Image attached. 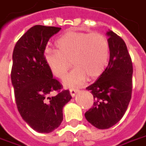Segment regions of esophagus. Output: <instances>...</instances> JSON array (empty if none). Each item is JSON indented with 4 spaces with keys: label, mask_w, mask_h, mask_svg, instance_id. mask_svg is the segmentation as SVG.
<instances>
[{
    "label": "esophagus",
    "mask_w": 146,
    "mask_h": 146,
    "mask_svg": "<svg viewBox=\"0 0 146 146\" xmlns=\"http://www.w3.org/2000/svg\"><path fill=\"white\" fill-rule=\"evenodd\" d=\"M79 91V89H77V88H70V95L72 96H74L76 93Z\"/></svg>",
    "instance_id": "1"
}]
</instances>
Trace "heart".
<instances>
[{"label": "heart", "instance_id": "1", "mask_svg": "<svg viewBox=\"0 0 146 146\" xmlns=\"http://www.w3.org/2000/svg\"><path fill=\"white\" fill-rule=\"evenodd\" d=\"M57 50L47 49L44 58L52 73L59 79L66 76L72 66L75 69L65 80L66 86H76L86 77L100 76L108 64L110 46L108 38L98 32L68 31L56 40Z\"/></svg>", "mask_w": 146, "mask_h": 146}]
</instances>
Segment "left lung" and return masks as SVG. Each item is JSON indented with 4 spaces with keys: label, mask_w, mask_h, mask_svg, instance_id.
Masks as SVG:
<instances>
[{
    "label": "left lung",
    "mask_w": 146,
    "mask_h": 146,
    "mask_svg": "<svg viewBox=\"0 0 146 146\" xmlns=\"http://www.w3.org/2000/svg\"><path fill=\"white\" fill-rule=\"evenodd\" d=\"M107 35L108 66L95 83L86 88L93 96L94 104L84 116L98 129H108L123 118L132 94L133 65L126 43L112 31Z\"/></svg>",
    "instance_id": "1"
}]
</instances>
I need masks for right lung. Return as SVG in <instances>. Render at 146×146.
I'll use <instances>...</instances> for the list:
<instances>
[{
	"label": "right lung",
	"instance_id": "right-lung-1",
	"mask_svg": "<svg viewBox=\"0 0 146 146\" xmlns=\"http://www.w3.org/2000/svg\"><path fill=\"white\" fill-rule=\"evenodd\" d=\"M61 27L35 25L17 41L13 54L11 80L17 109L29 126L39 133H50L63 120V107L72 99L69 90L53 78L45 62L49 39ZM54 90V97L49 94Z\"/></svg>",
	"mask_w": 146,
	"mask_h": 146
}]
</instances>
